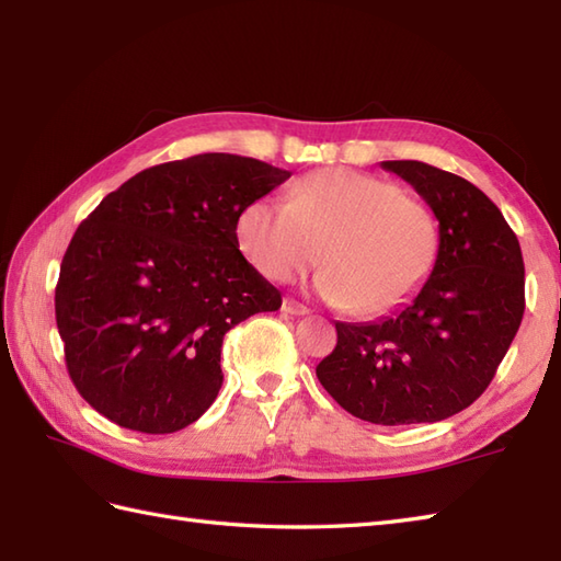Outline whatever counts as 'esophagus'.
Listing matches in <instances>:
<instances>
[{
	"label": "esophagus",
	"instance_id": "obj_1",
	"mask_svg": "<svg viewBox=\"0 0 561 561\" xmlns=\"http://www.w3.org/2000/svg\"><path fill=\"white\" fill-rule=\"evenodd\" d=\"M282 311L289 313V316H306L308 313V306L294 301V299H284L282 304Z\"/></svg>",
	"mask_w": 561,
	"mask_h": 561
}]
</instances>
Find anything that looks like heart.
Instances as JSON below:
<instances>
[{"mask_svg":"<svg viewBox=\"0 0 561 561\" xmlns=\"http://www.w3.org/2000/svg\"><path fill=\"white\" fill-rule=\"evenodd\" d=\"M236 241L272 282L291 279L320 255L325 267L316 289L323 299L359 316H383L412 301L432 274L438 221L396 183L323 169L296 181L289 202L260 197L245 205Z\"/></svg>","mask_w":561,"mask_h":561,"instance_id":"1","label":"heart"}]
</instances>
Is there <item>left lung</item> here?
I'll list each match as a JSON object with an SVG mask.
<instances>
[{
  "mask_svg": "<svg viewBox=\"0 0 561 561\" xmlns=\"http://www.w3.org/2000/svg\"><path fill=\"white\" fill-rule=\"evenodd\" d=\"M438 219V255L414 301L376 323H335L316 366L332 398L364 422H440L478 400L526 311L516 233L480 187L422 161H383Z\"/></svg>",
  "mask_w": 561,
  "mask_h": 561,
  "instance_id": "1",
  "label": "left lung"
}]
</instances>
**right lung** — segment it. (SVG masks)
I'll list each match as a JSON object with an SVG mask.
<instances>
[{
  "label": "right lung",
  "mask_w": 561,
  "mask_h": 561,
  "mask_svg": "<svg viewBox=\"0 0 561 561\" xmlns=\"http://www.w3.org/2000/svg\"><path fill=\"white\" fill-rule=\"evenodd\" d=\"M291 173L197 153L137 173L71 238L55 318L71 383L141 434L197 422L221 388V342L282 294L238 250L236 219Z\"/></svg>",
  "instance_id": "obj_1"
}]
</instances>
